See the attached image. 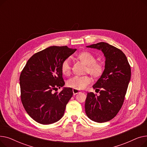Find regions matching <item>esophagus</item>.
I'll return each instance as SVG.
<instances>
[{"mask_svg": "<svg viewBox=\"0 0 147 147\" xmlns=\"http://www.w3.org/2000/svg\"><path fill=\"white\" fill-rule=\"evenodd\" d=\"M73 94H74V95H76V94H78V93H79V92H80V91H79V90L75 89H73Z\"/></svg>", "mask_w": 147, "mask_h": 147, "instance_id": "obj_1", "label": "esophagus"}]
</instances>
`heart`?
<instances>
[{
  "label": "heart",
  "mask_w": 147,
  "mask_h": 147,
  "mask_svg": "<svg viewBox=\"0 0 147 147\" xmlns=\"http://www.w3.org/2000/svg\"><path fill=\"white\" fill-rule=\"evenodd\" d=\"M78 57L87 64L86 72L95 78L101 76L104 71V65L96 61L95 57L88 51H83L78 54ZM71 58L67 57L62 62L61 69L63 74L68 76L71 73ZM92 82L89 76H74L67 82V86L73 89L80 90L85 89Z\"/></svg>",
  "instance_id": "heart-1"
}]
</instances>
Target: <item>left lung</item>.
<instances>
[{
	"label": "left lung",
	"mask_w": 147,
	"mask_h": 147,
	"mask_svg": "<svg viewBox=\"0 0 147 147\" xmlns=\"http://www.w3.org/2000/svg\"><path fill=\"white\" fill-rule=\"evenodd\" d=\"M87 47L101 50L106 59L104 73L93 86L100 95L88 92L85 102L87 116L92 121L104 123L113 119L124 102L131 77L130 66L125 54L109 43L99 42Z\"/></svg>",
	"instance_id": "obj_1"
}]
</instances>
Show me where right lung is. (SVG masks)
I'll list each match as a JSON object with an SVG mask.
<instances>
[{"label": "right lung", "instance_id": "right-lung-1", "mask_svg": "<svg viewBox=\"0 0 147 147\" xmlns=\"http://www.w3.org/2000/svg\"><path fill=\"white\" fill-rule=\"evenodd\" d=\"M76 49L67 46H53L38 52L31 57L20 77L21 100L24 109L34 120L49 125L63 117L66 105L73 93L64 88L61 65Z\"/></svg>", "mask_w": 147, "mask_h": 147}]
</instances>
